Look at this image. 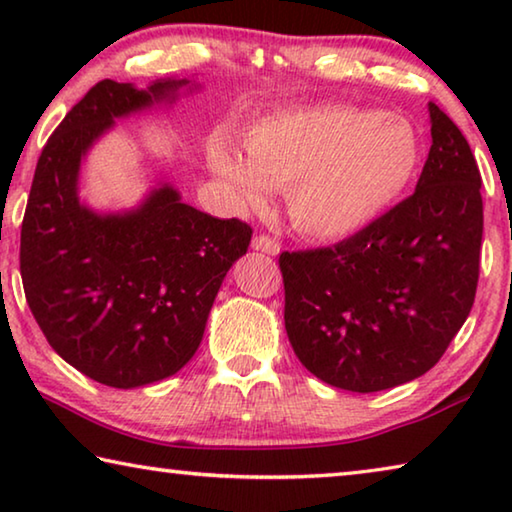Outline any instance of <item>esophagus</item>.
<instances>
[{
    "label": "esophagus",
    "mask_w": 512,
    "mask_h": 512,
    "mask_svg": "<svg viewBox=\"0 0 512 512\" xmlns=\"http://www.w3.org/2000/svg\"><path fill=\"white\" fill-rule=\"evenodd\" d=\"M253 250H262L266 255H277L280 253V244L271 235H257L253 239Z\"/></svg>",
    "instance_id": "esophagus-1"
}]
</instances>
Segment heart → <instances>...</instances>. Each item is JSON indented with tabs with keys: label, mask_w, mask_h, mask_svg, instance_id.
<instances>
[{
	"label": "heart",
	"mask_w": 512,
	"mask_h": 512,
	"mask_svg": "<svg viewBox=\"0 0 512 512\" xmlns=\"http://www.w3.org/2000/svg\"><path fill=\"white\" fill-rule=\"evenodd\" d=\"M246 160L228 142L207 151L212 171L244 205L287 189L289 216L311 239H345L379 219L411 187L422 144L402 117L350 106L277 112L250 128Z\"/></svg>",
	"instance_id": "heart-1"
}]
</instances>
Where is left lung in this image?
Masks as SVG:
<instances>
[{"mask_svg": "<svg viewBox=\"0 0 512 512\" xmlns=\"http://www.w3.org/2000/svg\"><path fill=\"white\" fill-rule=\"evenodd\" d=\"M429 117L431 149L409 198L336 246L280 255L293 352L343 391H386L424 375L474 305L481 173L436 103Z\"/></svg>", "mask_w": 512, "mask_h": 512, "instance_id": "8db88e82", "label": "left lung"}]
</instances>
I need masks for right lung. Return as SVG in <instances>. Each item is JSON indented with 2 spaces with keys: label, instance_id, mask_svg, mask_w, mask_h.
<instances>
[{
  "label": "right lung",
  "instance_id": "1",
  "mask_svg": "<svg viewBox=\"0 0 512 512\" xmlns=\"http://www.w3.org/2000/svg\"><path fill=\"white\" fill-rule=\"evenodd\" d=\"M189 81H99L40 153L20 237L29 309L69 366L112 388L176 375L201 345L207 316L253 228L180 201L171 185L137 210L97 214L79 201V169L117 117L176 97Z\"/></svg>",
  "mask_w": 512,
  "mask_h": 512
}]
</instances>
